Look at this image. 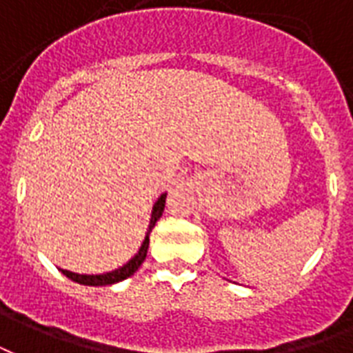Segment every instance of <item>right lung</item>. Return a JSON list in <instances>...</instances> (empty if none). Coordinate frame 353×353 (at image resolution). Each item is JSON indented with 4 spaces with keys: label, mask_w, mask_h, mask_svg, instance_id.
I'll return each instance as SVG.
<instances>
[{
    "label": "right lung",
    "mask_w": 353,
    "mask_h": 353,
    "mask_svg": "<svg viewBox=\"0 0 353 353\" xmlns=\"http://www.w3.org/2000/svg\"><path fill=\"white\" fill-rule=\"evenodd\" d=\"M163 208H165V195H161L158 199V203L154 205V210H152V217H150V225H148V232L154 229L156 221L160 219L161 214H163ZM147 249H148V234L145 238V242H143L141 249H139V253H137L128 264H124L123 268H119L115 272H110V274L104 275H79V274H72V272H68V270H61L63 275H66L68 279L76 281L79 285H89V287H105V285H113V283H119V281L126 279L130 275H134V272H137V268L141 266L143 261H145V256H147Z\"/></svg>",
    "instance_id": "obj_1"
}]
</instances>
